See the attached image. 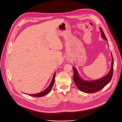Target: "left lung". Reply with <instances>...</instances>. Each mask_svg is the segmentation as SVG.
<instances>
[{"instance_id": "left-lung-1", "label": "left lung", "mask_w": 122, "mask_h": 122, "mask_svg": "<svg viewBox=\"0 0 122 122\" xmlns=\"http://www.w3.org/2000/svg\"><path fill=\"white\" fill-rule=\"evenodd\" d=\"M100 28V30L101 32V34L102 37L107 40V39L104 33L101 28ZM112 57V67L108 73L104 77L100 78L98 80H93V81H86L82 79L80 76L79 75L78 72L76 69L75 67H73L74 70V75L73 79L75 85L78 89L83 92L86 93H94L100 90H101L104 87L109 83L113 76V65H114V61L112 54L111 53Z\"/></svg>"}]
</instances>
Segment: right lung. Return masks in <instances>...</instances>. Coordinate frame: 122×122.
<instances>
[{
  "instance_id": "right-lung-1",
  "label": "right lung",
  "mask_w": 122,
  "mask_h": 122,
  "mask_svg": "<svg viewBox=\"0 0 122 122\" xmlns=\"http://www.w3.org/2000/svg\"><path fill=\"white\" fill-rule=\"evenodd\" d=\"M55 73L54 74L53 77H52V80L50 84V85L48 86V87H47L46 89H45L44 91L36 93V94H26L27 95H29L30 96H32V97H42L44 96L46 94H47L51 90L52 86H53L54 83V78H55Z\"/></svg>"
}]
</instances>
